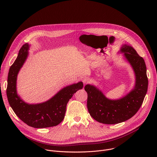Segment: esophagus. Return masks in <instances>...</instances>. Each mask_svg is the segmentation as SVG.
I'll return each mask as SVG.
<instances>
[{"label": "esophagus", "instance_id": "34e87169", "mask_svg": "<svg viewBox=\"0 0 157 157\" xmlns=\"http://www.w3.org/2000/svg\"><path fill=\"white\" fill-rule=\"evenodd\" d=\"M82 82L85 84H86V83L90 82H91V79H89V78H84L82 79Z\"/></svg>", "mask_w": 157, "mask_h": 157}]
</instances>
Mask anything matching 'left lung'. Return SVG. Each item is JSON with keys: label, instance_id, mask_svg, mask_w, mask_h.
I'll return each instance as SVG.
<instances>
[{"label": "left lung", "instance_id": "left-lung-1", "mask_svg": "<svg viewBox=\"0 0 157 157\" xmlns=\"http://www.w3.org/2000/svg\"><path fill=\"white\" fill-rule=\"evenodd\" d=\"M120 53L131 65L135 73V86L125 96L119 99H110L99 88L87 84V107L91 116L105 124H119L132 117L141 107L148 89L147 68L144 59L128 44H122Z\"/></svg>", "mask_w": 157, "mask_h": 157}]
</instances>
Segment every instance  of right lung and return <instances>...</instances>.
Masks as SVG:
<instances>
[{
	"label": "right lung",
	"mask_w": 157,
	"mask_h": 157,
	"mask_svg": "<svg viewBox=\"0 0 157 157\" xmlns=\"http://www.w3.org/2000/svg\"><path fill=\"white\" fill-rule=\"evenodd\" d=\"M30 44L25 43L10 66L7 79V96L9 103L18 118L28 125L47 128L58 125L64 118L66 105L73 94L83 87L80 81L61 89L49 100L39 104H28L22 100L17 91V79L19 71L25 63Z\"/></svg>",
	"instance_id": "1"
}]
</instances>
